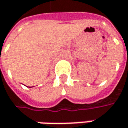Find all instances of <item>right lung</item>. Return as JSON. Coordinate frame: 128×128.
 Here are the masks:
<instances>
[{
    "mask_svg": "<svg viewBox=\"0 0 128 128\" xmlns=\"http://www.w3.org/2000/svg\"><path fill=\"white\" fill-rule=\"evenodd\" d=\"M30 88H31V87H30Z\"/></svg>",
    "mask_w": 128,
    "mask_h": 128,
    "instance_id": "add662e5",
    "label": "right lung"
}]
</instances>
